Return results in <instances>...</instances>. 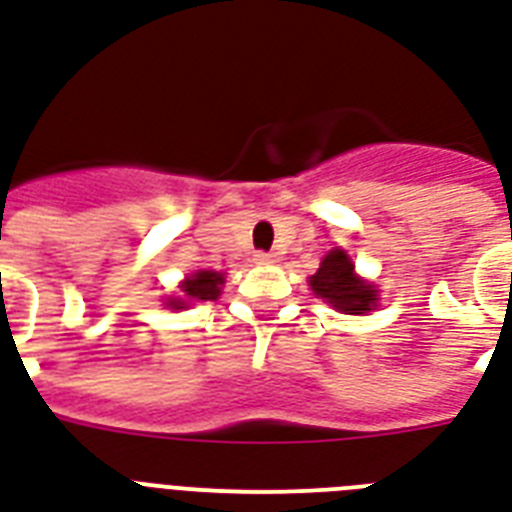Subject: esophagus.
I'll return each instance as SVG.
<instances>
[{"label": "esophagus", "mask_w": 512, "mask_h": 512, "mask_svg": "<svg viewBox=\"0 0 512 512\" xmlns=\"http://www.w3.org/2000/svg\"><path fill=\"white\" fill-rule=\"evenodd\" d=\"M257 263H276V252H257L255 255Z\"/></svg>", "instance_id": "34e87169"}]
</instances>
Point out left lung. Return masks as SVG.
Here are the masks:
<instances>
[{
    "mask_svg": "<svg viewBox=\"0 0 512 512\" xmlns=\"http://www.w3.org/2000/svg\"><path fill=\"white\" fill-rule=\"evenodd\" d=\"M308 287L341 314H368L378 306V290L354 273V263L343 249L327 252Z\"/></svg>",
    "mask_w": 512,
    "mask_h": 512,
    "instance_id": "1",
    "label": "left lung"
}]
</instances>
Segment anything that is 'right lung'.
Returning <instances> with one entry per match:
<instances>
[{
    "instance_id": "1",
    "label": "right lung",
    "mask_w": 512,
    "mask_h": 512,
    "mask_svg": "<svg viewBox=\"0 0 512 512\" xmlns=\"http://www.w3.org/2000/svg\"><path fill=\"white\" fill-rule=\"evenodd\" d=\"M225 284V276L217 271H195L187 276L185 282L179 284L182 295L166 300L169 308H187L190 303H201V300H217L220 298V287Z\"/></svg>"
}]
</instances>
